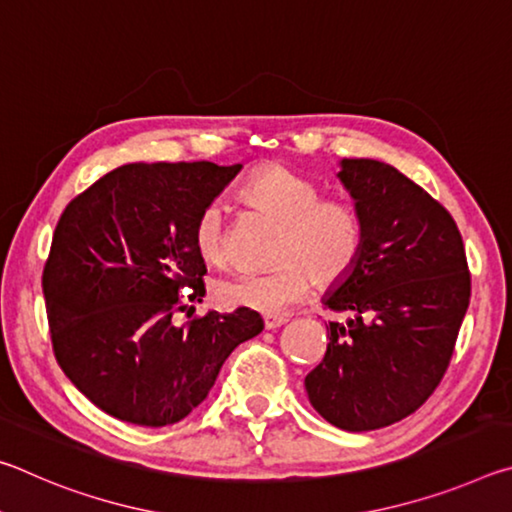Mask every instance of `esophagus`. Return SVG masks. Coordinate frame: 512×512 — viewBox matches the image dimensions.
I'll list each match as a JSON object with an SVG mask.
<instances>
[{"label": "esophagus", "mask_w": 512, "mask_h": 512, "mask_svg": "<svg viewBox=\"0 0 512 512\" xmlns=\"http://www.w3.org/2000/svg\"><path fill=\"white\" fill-rule=\"evenodd\" d=\"M287 323V318L284 316H264V327L266 329H277Z\"/></svg>", "instance_id": "obj_1"}]
</instances>
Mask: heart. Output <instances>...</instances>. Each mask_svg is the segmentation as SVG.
Wrapping results in <instances>:
<instances>
[{
    "label": "heart",
    "mask_w": 512,
    "mask_h": 512,
    "mask_svg": "<svg viewBox=\"0 0 512 512\" xmlns=\"http://www.w3.org/2000/svg\"><path fill=\"white\" fill-rule=\"evenodd\" d=\"M241 198L280 225L275 262L268 273H232L214 282L212 298L225 309H250L275 316L311 289L348 280L363 250V219L339 198H320V189L284 164H266L241 189ZM194 244L205 262H225V223L219 205L205 207L194 228Z\"/></svg>",
    "instance_id": "obj_1"
}]
</instances>
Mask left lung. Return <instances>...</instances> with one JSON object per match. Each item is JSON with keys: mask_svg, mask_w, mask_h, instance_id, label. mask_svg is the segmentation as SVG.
<instances>
[{"mask_svg": "<svg viewBox=\"0 0 512 512\" xmlns=\"http://www.w3.org/2000/svg\"><path fill=\"white\" fill-rule=\"evenodd\" d=\"M339 167L366 239L352 275L325 293L350 318L329 323L325 359L305 388L329 424L372 431L436 391L470 305V271L452 214L411 178L370 158Z\"/></svg>", "mask_w": 512, "mask_h": 512, "instance_id": "left-lung-1", "label": "left lung"}]
</instances>
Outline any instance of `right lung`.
Masks as SVG:
<instances>
[{"mask_svg":"<svg viewBox=\"0 0 512 512\" xmlns=\"http://www.w3.org/2000/svg\"><path fill=\"white\" fill-rule=\"evenodd\" d=\"M214 162L124 164L65 207L42 273L56 359L69 381L117 420L167 427L212 391L239 343L264 329L257 311H207L173 325L178 293L205 296L196 221L237 173Z\"/></svg>","mask_w":512,"mask_h":512,"instance_id":"right-lung-1","label":"right lung"}]
</instances>
